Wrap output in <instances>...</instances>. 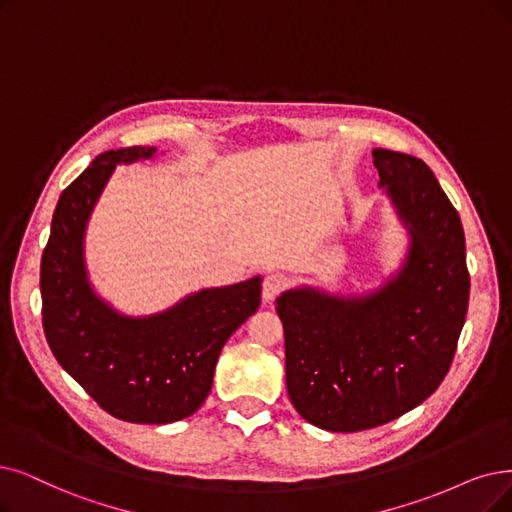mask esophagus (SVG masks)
I'll return each instance as SVG.
<instances>
[{"label":"esophagus","instance_id":"obj_1","mask_svg":"<svg viewBox=\"0 0 512 512\" xmlns=\"http://www.w3.org/2000/svg\"><path fill=\"white\" fill-rule=\"evenodd\" d=\"M285 288V279L279 273H269L262 281V300L273 302Z\"/></svg>","mask_w":512,"mask_h":512}]
</instances>
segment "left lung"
I'll return each instance as SVG.
<instances>
[{
  "instance_id": "1",
  "label": "left lung",
  "mask_w": 512,
  "mask_h": 512,
  "mask_svg": "<svg viewBox=\"0 0 512 512\" xmlns=\"http://www.w3.org/2000/svg\"><path fill=\"white\" fill-rule=\"evenodd\" d=\"M372 155L378 187L407 233L399 269L359 294L296 285L277 298L290 401L332 433L367 431L431 397L468 309L464 229L452 201L422 159Z\"/></svg>"
}]
</instances>
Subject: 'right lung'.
Masks as SVG:
<instances>
[{
  "instance_id": "add662e5",
  "label": "right lung",
  "mask_w": 512,
  "mask_h": 512,
  "mask_svg": "<svg viewBox=\"0 0 512 512\" xmlns=\"http://www.w3.org/2000/svg\"><path fill=\"white\" fill-rule=\"evenodd\" d=\"M157 157L155 147L98 155L60 195L42 256V317L60 367L111 416L170 424L195 414L212 391L224 342L260 306L262 277L203 288L151 315L102 298L86 264V229L117 166Z\"/></svg>"
}]
</instances>
